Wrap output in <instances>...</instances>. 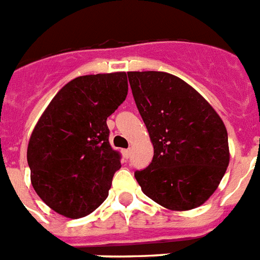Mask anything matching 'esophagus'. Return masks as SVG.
Instances as JSON below:
<instances>
[{
	"instance_id": "1",
	"label": "esophagus",
	"mask_w": 260,
	"mask_h": 260,
	"mask_svg": "<svg viewBox=\"0 0 260 260\" xmlns=\"http://www.w3.org/2000/svg\"><path fill=\"white\" fill-rule=\"evenodd\" d=\"M123 156H124V158H129L131 149H124L123 150Z\"/></svg>"
}]
</instances>
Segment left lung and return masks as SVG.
Wrapping results in <instances>:
<instances>
[{"label":"left lung","mask_w":260,"mask_h":260,"mask_svg":"<svg viewBox=\"0 0 260 260\" xmlns=\"http://www.w3.org/2000/svg\"><path fill=\"white\" fill-rule=\"evenodd\" d=\"M137 110L153 144V160L135 177L145 196L172 211L210 198L230 161L228 131L186 82L161 71H129Z\"/></svg>","instance_id":"obj_1"}]
</instances>
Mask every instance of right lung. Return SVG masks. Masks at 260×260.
Returning a JSON list of instances; mask_svg holds the SVG:
<instances>
[{"label":"right lung","mask_w":260,"mask_h":260,"mask_svg":"<svg viewBox=\"0 0 260 260\" xmlns=\"http://www.w3.org/2000/svg\"><path fill=\"white\" fill-rule=\"evenodd\" d=\"M128 93L125 73L78 76L52 98L30 136L27 164L34 190L71 219L108 197L120 154L108 141L107 117Z\"/></svg>","instance_id":"obj_1"}]
</instances>
